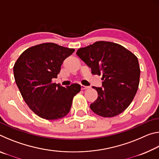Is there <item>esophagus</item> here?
<instances>
[{
  "label": "esophagus",
  "mask_w": 159,
  "mask_h": 159,
  "mask_svg": "<svg viewBox=\"0 0 159 159\" xmlns=\"http://www.w3.org/2000/svg\"><path fill=\"white\" fill-rule=\"evenodd\" d=\"M88 88H89V86H85V85H81V89L82 90H85V89H88Z\"/></svg>",
  "instance_id": "obj_1"
}]
</instances>
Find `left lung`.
Masks as SVG:
<instances>
[{"label":"left lung","instance_id":"1","mask_svg":"<svg viewBox=\"0 0 159 159\" xmlns=\"http://www.w3.org/2000/svg\"><path fill=\"white\" fill-rule=\"evenodd\" d=\"M77 55L91 69L102 75V87H93L98 99L90 105L102 117H113L128 108L138 91L140 69L137 57L122 45L98 41L80 48Z\"/></svg>","mask_w":159,"mask_h":159}]
</instances>
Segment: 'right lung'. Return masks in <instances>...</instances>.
<instances>
[{"instance_id":"1","label":"right lung","mask_w":159,"mask_h":159,"mask_svg":"<svg viewBox=\"0 0 159 159\" xmlns=\"http://www.w3.org/2000/svg\"><path fill=\"white\" fill-rule=\"evenodd\" d=\"M74 50L46 43L28 48L15 62L16 84L26 104L39 116L57 120L69 112L81 86L74 83L65 88L52 79H57L64 60Z\"/></svg>"}]
</instances>
